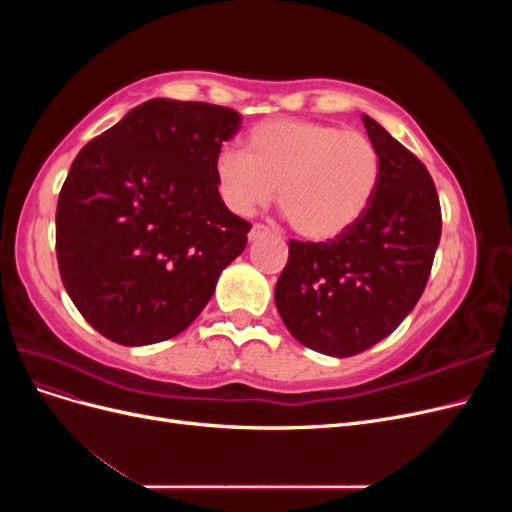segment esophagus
I'll return each mask as SVG.
<instances>
[{
    "label": "esophagus",
    "instance_id": "obj_1",
    "mask_svg": "<svg viewBox=\"0 0 512 512\" xmlns=\"http://www.w3.org/2000/svg\"><path fill=\"white\" fill-rule=\"evenodd\" d=\"M267 232H269V228H267V226H262V224H254V226H252V230H250V235H247V237H250V241H256L258 237L267 235Z\"/></svg>",
    "mask_w": 512,
    "mask_h": 512
}]
</instances>
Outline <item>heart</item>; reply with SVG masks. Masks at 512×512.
<instances>
[{"label":"heart","instance_id":"heart-1","mask_svg":"<svg viewBox=\"0 0 512 512\" xmlns=\"http://www.w3.org/2000/svg\"><path fill=\"white\" fill-rule=\"evenodd\" d=\"M213 175L226 207L252 215L277 203L301 237L329 241L359 222L374 200L380 151L369 136L309 119H271L245 138V153L222 149Z\"/></svg>","mask_w":512,"mask_h":512}]
</instances>
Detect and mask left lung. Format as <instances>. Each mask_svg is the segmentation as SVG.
I'll use <instances>...</instances> for the list:
<instances>
[{"label":"left lung","instance_id":"obj_1","mask_svg":"<svg viewBox=\"0 0 512 512\" xmlns=\"http://www.w3.org/2000/svg\"><path fill=\"white\" fill-rule=\"evenodd\" d=\"M382 160L378 192L363 218L335 239L288 243L275 305L303 346L359 354L389 337L421 299L436 256L442 211L425 164L363 115Z\"/></svg>","mask_w":512,"mask_h":512}]
</instances>
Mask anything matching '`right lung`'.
Listing matches in <instances>:
<instances>
[{
    "instance_id": "1",
    "label": "right lung",
    "mask_w": 512,
    "mask_h": 512,
    "mask_svg": "<svg viewBox=\"0 0 512 512\" xmlns=\"http://www.w3.org/2000/svg\"><path fill=\"white\" fill-rule=\"evenodd\" d=\"M232 108L153 98L74 158L55 215L59 275L83 318L121 346L185 331L252 224L228 211L213 162Z\"/></svg>"
}]
</instances>
